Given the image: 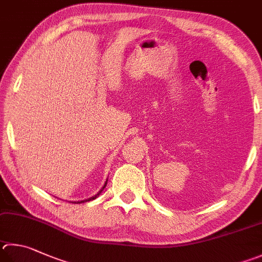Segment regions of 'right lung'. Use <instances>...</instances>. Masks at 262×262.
Wrapping results in <instances>:
<instances>
[{"instance_id": "obj_1", "label": "right lung", "mask_w": 262, "mask_h": 262, "mask_svg": "<svg viewBox=\"0 0 262 262\" xmlns=\"http://www.w3.org/2000/svg\"><path fill=\"white\" fill-rule=\"evenodd\" d=\"M106 183H107V181H106V182H105V184H104V187H103V188H102V190H101V191H99V192H98V193H97V194H95V196H94V197H92V198H89V199H87V201H82V202H78V203H77V204H80V203H84V202H89V201H93V199H95V198H96V197H97V196H98V194H99V193H101V192H102V191H103V189H104V188H105V187H106ZM74 204H75V203H74Z\"/></svg>"}]
</instances>
